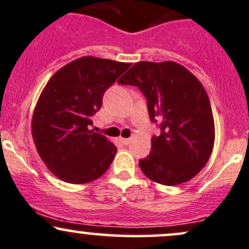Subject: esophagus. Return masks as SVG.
<instances>
[{
  "label": "esophagus",
  "instance_id": "34e87169",
  "mask_svg": "<svg viewBox=\"0 0 249 249\" xmlns=\"http://www.w3.org/2000/svg\"><path fill=\"white\" fill-rule=\"evenodd\" d=\"M130 141H131L130 138H120V142H122V143L124 144V145H127V144L130 143Z\"/></svg>",
  "mask_w": 249,
  "mask_h": 249
}]
</instances>
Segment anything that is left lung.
I'll return each instance as SVG.
<instances>
[{
  "instance_id": "obj_1",
  "label": "left lung",
  "mask_w": 249,
  "mask_h": 249,
  "mask_svg": "<svg viewBox=\"0 0 249 249\" xmlns=\"http://www.w3.org/2000/svg\"><path fill=\"white\" fill-rule=\"evenodd\" d=\"M118 84L138 87L150 118L160 120V135L139 168L151 181L178 185L195 177L208 162L215 141L208 94L198 79L174 61H139Z\"/></svg>"
}]
</instances>
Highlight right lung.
<instances>
[{"label":"right lung","instance_id":"1","mask_svg":"<svg viewBox=\"0 0 249 249\" xmlns=\"http://www.w3.org/2000/svg\"><path fill=\"white\" fill-rule=\"evenodd\" d=\"M129 62L83 56L49 79L33 112L32 135L41 160L61 181L85 184L111 165L117 147L89 130L106 89Z\"/></svg>","mask_w":249,"mask_h":249}]
</instances>
